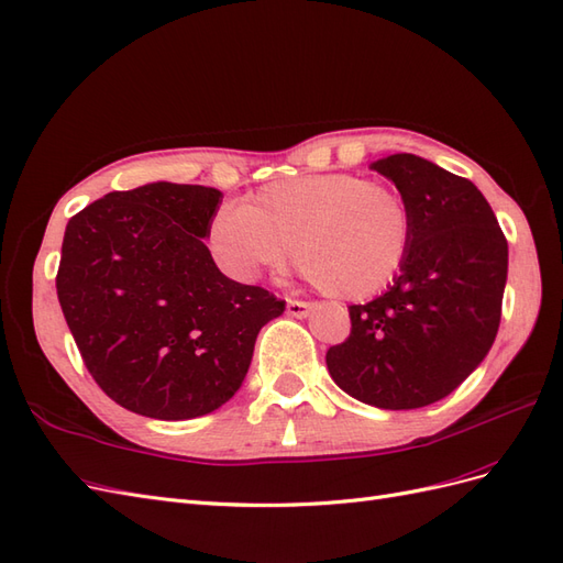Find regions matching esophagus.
<instances>
[{"label":"esophagus","instance_id":"esophagus-1","mask_svg":"<svg viewBox=\"0 0 563 563\" xmlns=\"http://www.w3.org/2000/svg\"><path fill=\"white\" fill-rule=\"evenodd\" d=\"M312 310H314V306L306 300H288L286 302V312L291 317H308Z\"/></svg>","mask_w":563,"mask_h":563}]
</instances>
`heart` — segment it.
<instances>
[{"label":"heart","instance_id":"heart-1","mask_svg":"<svg viewBox=\"0 0 563 563\" xmlns=\"http://www.w3.org/2000/svg\"><path fill=\"white\" fill-rule=\"evenodd\" d=\"M412 246V216L382 181L347 173L306 175L257 191L246 206L222 208L210 249L239 277L298 269L333 298L362 300L386 288Z\"/></svg>","mask_w":563,"mask_h":563}]
</instances>
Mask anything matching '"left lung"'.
Returning <instances> with one entry per match:
<instances>
[{"label": "left lung", "mask_w": 563, "mask_h": 563, "mask_svg": "<svg viewBox=\"0 0 563 563\" xmlns=\"http://www.w3.org/2000/svg\"><path fill=\"white\" fill-rule=\"evenodd\" d=\"M412 216V246L388 291L351 306V336L327 351L360 402L417 409L443 400L488 355L503 317L507 239L474 181L412 154L372 163Z\"/></svg>", "instance_id": "1"}]
</instances>
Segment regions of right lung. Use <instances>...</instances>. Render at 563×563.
<instances>
[{
    "label": "right lung",
    "mask_w": 563,
    "mask_h": 563,
    "mask_svg": "<svg viewBox=\"0 0 563 563\" xmlns=\"http://www.w3.org/2000/svg\"><path fill=\"white\" fill-rule=\"evenodd\" d=\"M222 194L154 181L66 224L56 294L85 367L120 407L194 419L222 407L286 302L224 277L203 244Z\"/></svg>",
    "instance_id": "obj_1"
}]
</instances>
